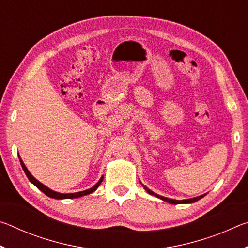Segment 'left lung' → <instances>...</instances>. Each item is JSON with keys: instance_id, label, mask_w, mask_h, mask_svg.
Masks as SVG:
<instances>
[{"instance_id": "8db88e82", "label": "left lung", "mask_w": 248, "mask_h": 248, "mask_svg": "<svg viewBox=\"0 0 248 248\" xmlns=\"http://www.w3.org/2000/svg\"><path fill=\"white\" fill-rule=\"evenodd\" d=\"M142 186L144 187V189L146 190V192H148V194L152 195V196H155V197H157V198L162 199L163 201H166V202L171 203V204H180V203H194V202H196V201L200 200L201 198H203V197L205 196V194H204V195H201V196H198V197H195V198H190V199H185V200H176V199L166 198V197H163V196H161V195H157V194H155V192H153L152 190H150L148 187H145L144 185H142Z\"/></svg>"}]
</instances>
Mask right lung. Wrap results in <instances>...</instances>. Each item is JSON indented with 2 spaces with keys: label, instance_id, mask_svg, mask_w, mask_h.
Wrapping results in <instances>:
<instances>
[{
  "label": "right lung",
  "instance_id": "right-lung-1",
  "mask_svg": "<svg viewBox=\"0 0 248 248\" xmlns=\"http://www.w3.org/2000/svg\"><path fill=\"white\" fill-rule=\"evenodd\" d=\"M18 157H19V161H20V165H22L23 170L25 171V174H26V176H27L28 179H29V182L35 185V186L38 188L39 190L43 191L45 195H47L48 197H50V198H53V199H73V198H78V197H83V196L90 195V194H92V192H94L96 189H97L99 185L102 184L103 178H104V176H102V177H100V179L98 180V182L96 183L93 187L90 188V189H86V190H83V191H78V192H73V194H61V192H57V191H54L52 189H50V188H48L47 186H46V185L41 184L39 180H37L31 174V171L27 170V167L25 166L23 159L20 158L19 155H18Z\"/></svg>",
  "mask_w": 248,
  "mask_h": 248
}]
</instances>
